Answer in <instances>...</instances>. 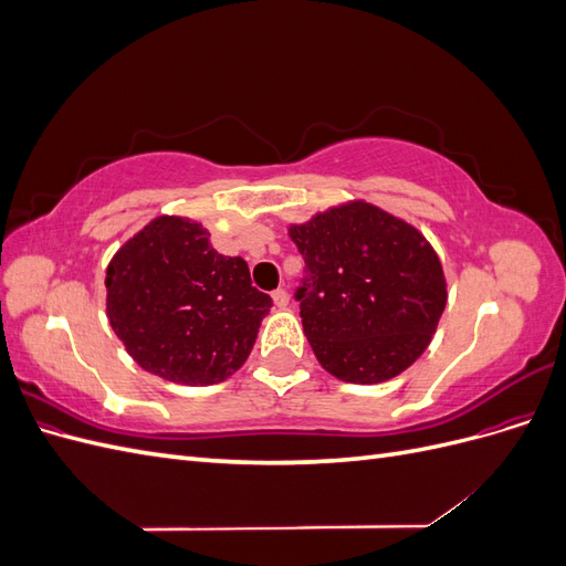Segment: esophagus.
I'll return each instance as SVG.
<instances>
[{"mask_svg": "<svg viewBox=\"0 0 566 566\" xmlns=\"http://www.w3.org/2000/svg\"><path fill=\"white\" fill-rule=\"evenodd\" d=\"M273 304L279 306V310H285L287 306V302H290V295H287V290L285 287H279V290H273Z\"/></svg>", "mask_w": 566, "mask_h": 566, "instance_id": "1", "label": "esophagus"}]
</instances>
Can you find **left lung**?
<instances>
[{
  "label": "left lung",
  "instance_id": "1",
  "mask_svg": "<svg viewBox=\"0 0 566 566\" xmlns=\"http://www.w3.org/2000/svg\"><path fill=\"white\" fill-rule=\"evenodd\" d=\"M304 256V335L337 380L397 378L427 349L447 306V279L424 235L354 200L287 229Z\"/></svg>",
  "mask_w": 566,
  "mask_h": 566
}]
</instances>
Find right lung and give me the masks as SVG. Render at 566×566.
Segmentation results:
<instances>
[{"label":"right lung","mask_w":566,"mask_h":566,"mask_svg":"<svg viewBox=\"0 0 566 566\" xmlns=\"http://www.w3.org/2000/svg\"><path fill=\"white\" fill-rule=\"evenodd\" d=\"M111 328L144 370L177 385H217L245 364L271 310L248 262L224 256L186 217H156L106 269Z\"/></svg>","instance_id":"add662e5"}]
</instances>
